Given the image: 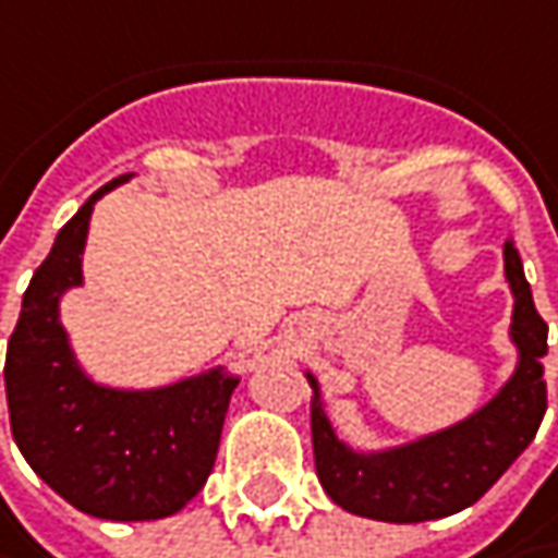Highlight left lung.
<instances>
[{
    "label": "left lung",
    "instance_id": "left-lung-1",
    "mask_svg": "<svg viewBox=\"0 0 558 558\" xmlns=\"http://www.w3.org/2000/svg\"><path fill=\"white\" fill-rule=\"evenodd\" d=\"M506 278L515 293L512 340L519 368L469 422L430 434L412 447L359 456L333 437L318 384L312 402V452L318 481L340 509L393 524L447 519L484 497L534 440L546 412V322L534 308L519 250L506 243Z\"/></svg>",
    "mask_w": 558,
    "mask_h": 558
}]
</instances>
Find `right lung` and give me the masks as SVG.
I'll list each match as a JSON object with an SVG mask.
<instances>
[{
    "label": "right lung",
    "mask_w": 558,
    "mask_h": 558,
    "mask_svg": "<svg viewBox=\"0 0 558 558\" xmlns=\"http://www.w3.org/2000/svg\"><path fill=\"white\" fill-rule=\"evenodd\" d=\"M128 178L96 190L34 271L9 337L5 397L14 444L59 497L96 519L149 521L174 515L203 490L240 380L211 372L124 393L77 368L59 325V300L81 283L93 203Z\"/></svg>",
    "instance_id": "right-lung-1"
}]
</instances>
